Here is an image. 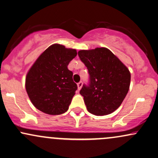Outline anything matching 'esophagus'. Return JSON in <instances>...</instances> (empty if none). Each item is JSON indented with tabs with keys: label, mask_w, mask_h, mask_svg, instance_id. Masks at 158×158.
<instances>
[{
	"label": "esophagus",
	"mask_w": 158,
	"mask_h": 158,
	"mask_svg": "<svg viewBox=\"0 0 158 158\" xmlns=\"http://www.w3.org/2000/svg\"><path fill=\"white\" fill-rule=\"evenodd\" d=\"M77 87H78V90H80L81 87H82V81H79V82L77 84Z\"/></svg>",
	"instance_id": "1"
}]
</instances>
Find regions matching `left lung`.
Returning a JSON list of instances; mask_svg holds the SVG:
<instances>
[{
  "label": "left lung",
  "instance_id": "1",
  "mask_svg": "<svg viewBox=\"0 0 158 158\" xmlns=\"http://www.w3.org/2000/svg\"><path fill=\"white\" fill-rule=\"evenodd\" d=\"M79 58L90 76L89 84L83 85L80 94L89 113L106 115L120 107L129 91L130 71L109 49L81 50Z\"/></svg>",
  "mask_w": 158,
  "mask_h": 158
}]
</instances>
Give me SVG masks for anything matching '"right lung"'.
I'll return each instance as SVG.
<instances>
[{
    "instance_id": "1",
    "label": "right lung",
    "mask_w": 158,
    "mask_h": 158,
    "mask_svg": "<svg viewBox=\"0 0 158 158\" xmlns=\"http://www.w3.org/2000/svg\"><path fill=\"white\" fill-rule=\"evenodd\" d=\"M77 54L75 49L54 44L31 66L26 75V89L37 109L49 115H60L68 110L77 85L68 65Z\"/></svg>"
}]
</instances>
